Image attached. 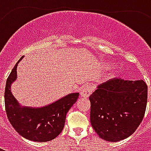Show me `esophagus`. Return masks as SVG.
I'll use <instances>...</instances> for the list:
<instances>
[{"instance_id":"34e87169","label":"esophagus","mask_w":151,"mask_h":151,"mask_svg":"<svg viewBox=\"0 0 151 151\" xmlns=\"http://www.w3.org/2000/svg\"><path fill=\"white\" fill-rule=\"evenodd\" d=\"M93 91V87L90 85H86L81 91V96L84 98H87Z\"/></svg>"}]
</instances>
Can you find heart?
<instances>
[{
	"instance_id": "obj_1",
	"label": "heart",
	"mask_w": 151,
	"mask_h": 151,
	"mask_svg": "<svg viewBox=\"0 0 151 151\" xmlns=\"http://www.w3.org/2000/svg\"><path fill=\"white\" fill-rule=\"evenodd\" d=\"M105 66H106V67H109V66H110V65H105Z\"/></svg>"
}]
</instances>
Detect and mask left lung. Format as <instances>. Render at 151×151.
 Wrapping results in <instances>:
<instances>
[{
	"label": "left lung",
	"instance_id": "left-lung-1",
	"mask_svg": "<svg viewBox=\"0 0 151 151\" xmlns=\"http://www.w3.org/2000/svg\"><path fill=\"white\" fill-rule=\"evenodd\" d=\"M91 123L100 138L119 142L132 135L142 121L147 104L143 80L113 78L90 96Z\"/></svg>",
	"mask_w": 151,
	"mask_h": 151
}]
</instances>
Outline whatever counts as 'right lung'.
<instances>
[{"instance_id":"right-lung-1","label":"right lung","mask_w":151,"mask_h":151,"mask_svg":"<svg viewBox=\"0 0 151 151\" xmlns=\"http://www.w3.org/2000/svg\"><path fill=\"white\" fill-rule=\"evenodd\" d=\"M22 56L9 75L5 90V111L9 122L22 137L33 142H45L56 138L63 130L66 114L78 98L72 93L43 108L22 107L10 88L17 78V67Z\"/></svg>"}]
</instances>
